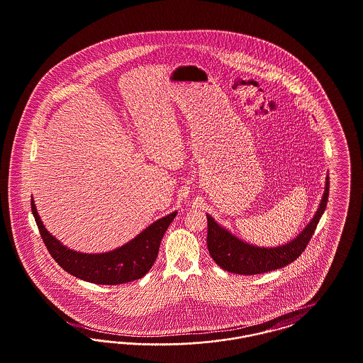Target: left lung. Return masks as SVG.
<instances>
[{
  "label": "left lung",
  "mask_w": 363,
  "mask_h": 363,
  "mask_svg": "<svg viewBox=\"0 0 363 363\" xmlns=\"http://www.w3.org/2000/svg\"><path fill=\"white\" fill-rule=\"evenodd\" d=\"M329 177L327 175L325 190L320 207L314 213L311 223L293 241L277 247H259L242 241L233 235L225 227L218 225L215 219L207 215L208 252L213 261L225 271L238 275H259L283 268L298 259L306 249L315 227L318 225L328 203Z\"/></svg>",
  "instance_id": "1"
}]
</instances>
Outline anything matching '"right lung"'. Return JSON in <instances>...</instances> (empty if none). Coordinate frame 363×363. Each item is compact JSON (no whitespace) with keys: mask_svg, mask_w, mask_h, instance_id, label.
Masks as SVG:
<instances>
[{"mask_svg":"<svg viewBox=\"0 0 363 363\" xmlns=\"http://www.w3.org/2000/svg\"><path fill=\"white\" fill-rule=\"evenodd\" d=\"M31 209L40 237L57 264L73 277L95 284H122L144 277L154 265L160 241L173 222L177 212L148 225L136 238L121 247L98 255H88L72 250L62 245L46 230L31 199Z\"/></svg>","mask_w":363,"mask_h":363,"instance_id":"1","label":"right lung"}]
</instances>
